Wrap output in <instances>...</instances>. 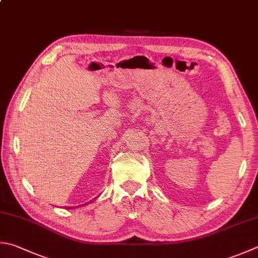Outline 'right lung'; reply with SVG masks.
I'll return each mask as SVG.
<instances>
[{
    "label": "right lung",
    "instance_id": "add662e5",
    "mask_svg": "<svg viewBox=\"0 0 258 258\" xmlns=\"http://www.w3.org/2000/svg\"><path fill=\"white\" fill-rule=\"evenodd\" d=\"M66 209H67V208H66ZM69 209H72V207H71V208H70V207H69Z\"/></svg>",
    "mask_w": 258,
    "mask_h": 258
}]
</instances>
